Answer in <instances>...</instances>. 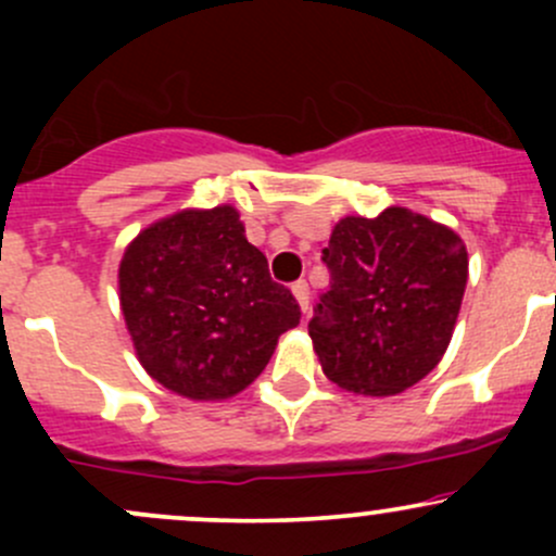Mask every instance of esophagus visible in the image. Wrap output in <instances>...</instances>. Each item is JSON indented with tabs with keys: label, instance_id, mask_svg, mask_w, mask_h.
I'll return each mask as SVG.
<instances>
[{
	"label": "esophagus",
	"instance_id": "34e87169",
	"mask_svg": "<svg viewBox=\"0 0 556 556\" xmlns=\"http://www.w3.org/2000/svg\"><path fill=\"white\" fill-rule=\"evenodd\" d=\"M292 295H295L300 311L303 314H308V305H311V290H308V282L305 279H298L295 285H292Z\"/></svg>",
	"mask_w": 556,
	"mask_h": 556
}]
</instances>
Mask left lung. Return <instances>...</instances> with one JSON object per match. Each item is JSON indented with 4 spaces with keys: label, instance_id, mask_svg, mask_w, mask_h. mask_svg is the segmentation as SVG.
<instances>
[{
    "label": "left lung",
    "instance_id": "left-lung-1",
    "mask_svg": "<svg viewBox=\"0 0 556 556\" xmlns=\"http://www.w3.org/2000/svg\"><path fill=\"white\" fill-rule=\"evenodd\" d=\"M331 287L308 334L327 379L363 397H389L442 361L468 285L455 229L405 206L376 219L344 216L324 248Z\"/></svg>",
    "mask_w": 556,
    "mask_h": 556
}]
</instances>
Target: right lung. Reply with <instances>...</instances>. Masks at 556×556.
<instances>
[{"label": "right lung", "mask_w": 556, "mask_h": 556, "mask_svg": "<svg viewBox=\"0 0 556 556\" xmlns=\"http://www.w3.org/2000/svg\"><path fill=\"white\" fill-rule=\"evenodd\" d=\"M119 308L140 366L169 392L219 402L258 379L300 308L245 238L238 208H182L119 261Z\"/></svg>", "instance_id": "add662e5"}]
</instances>
